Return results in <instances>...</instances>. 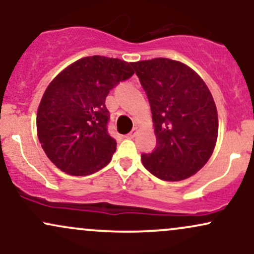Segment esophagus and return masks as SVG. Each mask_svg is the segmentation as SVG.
I'll return each mask as SVG.
<instances>
[{
  "label": "esophagus",
  "mask_w": 254,
  "mask_h": 254,
  "mask_svg": "<svg viewBox=\"0 0 254 254\" xmlns=\"http://www.w3.org/2000/svg\"><path fill=\"white\" fill-rule=\"evenodd\" d=\"M137 131H138V129H137V127H133V129L131 130V132L127 133V137H129V138H133V137L137 135Z\"/></svg>",
  "instance_id": "obj_1"
}]
</instances>
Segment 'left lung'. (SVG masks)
<instances>
[{"mask_svg":"<svg viewBox=\"0 0 254 254\" xmlns=\"http://www.w3.org/2000/svg\"><path fill=\"white\" fill-rule=\"evenodd\" d=\"M149 100L156 147L142 154L153 176L179 182L210 159L218 132L217 110L199 75L178 61L154 58L131 63Z\"/></svg>","mask_w":254,"mask_h":254,"instance_id":"obj_1","label":"left lung"}]
</instances>
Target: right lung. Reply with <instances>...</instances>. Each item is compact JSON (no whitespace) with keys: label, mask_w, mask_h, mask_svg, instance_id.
I'll list each match as a JSON object with an SVG mask.
<instances>
[{"label":"right lung","mask_w":254,"mask_h":254,"mask_svg":"<svg viewBox=\"0 0 254 254\" xmlns=\"http://www.w3.org/2000/svg\"><path fill=\"white\" fill-rule=\"evenodd\" d=\"M133 72L125 61L90 56L72 63L49 84L37 113L38 138L61 171L89 176L111 161L117 142L107 131L105 100Z\"/></svg>","instance_id":"add662e5"}]
</instances>
